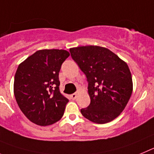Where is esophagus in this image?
<instances>
[{
    "mask_svg": "<svg viewBox=\"0 0 154 154\" xmlns=\"http://www.w3.org/2000/svg\"><path fill=\"white\" fill-rule=\"evenodd\" d=\"M77 95H78V92H76V93H74V94H71V98L73 100H75L76 98H77Z\"/></svg>",
    "mask_w": 154,
    "mask_h": 154,
    "instance_id": "esophagus-1",
    "label": "esophagus"
}]
</instances>
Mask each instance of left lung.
<instances>
[{
    "label": "left lung",
    "instance_id": "obj_1",
    "mask_svg": "<svg viewBox=\"0 0 154 154\" xmlns=\"http://www.w3.org/2000/svg\"><path fill=\"white\" fill-rule=\"evenodd\" d=\"M70 52L88 82L91 103L80 110L82 115L100 124L114 120L124 110L132 94V77L128 65L102 47H77L70 48Z\"/></svg>",
    "mask_w": 154,
    "mask_h": 154
}]
</instances>
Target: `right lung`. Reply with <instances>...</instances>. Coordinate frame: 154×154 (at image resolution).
<instances>
[{
	"mask_svg": "<svg viewBox=\"0 0 154 154\" xmlns=\"http://www.w3.org/2000/svg\"><path fill=\"white\" fill-rule=\"evenodd\" d=\"M69 56L65 50H40L17 67L15 99L23 114L37 125H51L63 117L69 100L60 92L59 72Z\"/></svg>",
	"mask_w": 154,
	"mask_h": 154,
	"instance_id": "add662e5",
	"label": "right lung"
}]
</instances>
